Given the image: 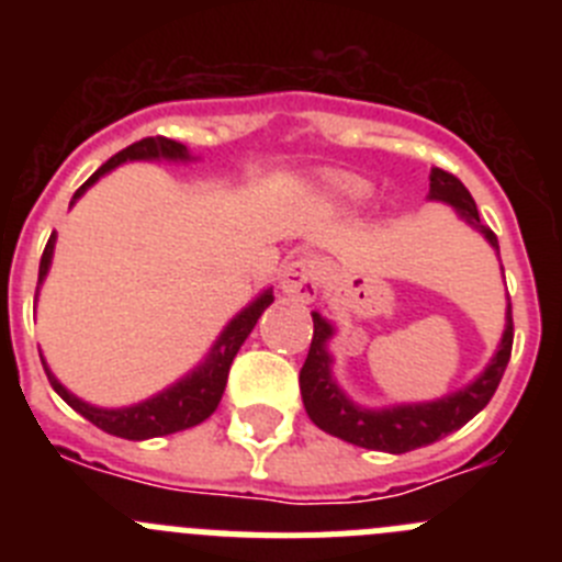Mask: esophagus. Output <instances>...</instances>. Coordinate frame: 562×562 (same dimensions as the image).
Segmentation results:
<instances>
[{"label": "esophagus", "instance_id": "esophagus-1", "mask_svg": "<svg viewBox=\"0 0 562 562\" xmlns=\"http://www.w3.org/2000/svg\"><path fill=\"white\" fill-rule=\"evenodd\" d=\"M281 290L301 301H312L321 290V261L315 256H295L281 270Z\"/></svg>", "mask_w": 562, "mask_h": 562}]
</instances>
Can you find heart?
<instances>
[{"label": "heart", "mask_w": 562, "mask_h": 562, "mask_svg": "<svg viewBox=\"0 0 562 562\" xmlns=\"http://www.w3.org/2000/svg\"><path fill=\"white\" fill-rule=\"evenodd\" d=\"M337 191H340V196H346V200H351V202H357V200H362V196H366V186H362L360 180L342 182Z\"/></svg>", "instance_id": "b5f03b06"}]
</instances>
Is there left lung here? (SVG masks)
I'll return each mask as SVG.
<instances>
[{
  "mask_svg": "<svg viewBox=\"0 0 562 562\" xmlns=\"http://www.w3.org/2000/svg\"><path fill=\"white\" fill-rule=\"evenodd\" d=\"M430 200L453 205L461 213V220H467L475 231L484 233L486 241L498 250V236L481 222L475 200L459 177H453L445 168H434L430 171ZM312 321H315V331H312L310 355H306L304 369H301V396H304L306 414L326 434L357 445V448L382 450V453H408V450L434 445L441 436L464 428L467 422L473 419L479 411H484L486 402L493 400L501 376L509 366V355H513L515 329L513 306H509L498 351H495L493 362L486 366L484 374L473 385H467L464 391L445 396V400L425 402V405H396V408L385 411H366L346 400L342 391L335 385V380H331V357L326 355V340L331 337V326L317 312H312Z\"/></svg>",
  "mask_w": 562,
  "mask_h": 562,
  "instance_id": "left-lung-1",
  "label": "left lung"
}]
</instances>
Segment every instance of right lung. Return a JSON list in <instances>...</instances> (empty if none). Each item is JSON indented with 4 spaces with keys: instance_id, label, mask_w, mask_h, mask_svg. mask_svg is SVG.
Masks as SVG:
<instances>
[{
    "instance_id": "1",
    "label": "right lung",
    "mask_w": 562,
    "mask_h": 562,
    "mask_svg": "<svg viewBox=\"0 0 562 562\" xmlns=\"http://www.w3.org/2000/svg\"><path fill=\"white\" fill-rule=\"evenodd\" d=\"M160 157H166V160H188V148L177 140H168V137H162V134H157V137H143V140L132 143V146H126L123 151L114 154L112 160L103 162V166L98 168V171L92 173V177H89L81 188H78L72 200H78V196H81V193L98 180V177H103V173L112 171V168L121 166V162L160 160ZM53 245H56V233L49 236L47 247H44V252H42V265H38V284H42L44 276H47L49 258H53ZM270 304H272V292L267 290L265 295L258 297L256 304H250L245 312H241V315L233 317L231 326L222 331V337L216 340L211 357H207V362L202 366L200 371H193L191 376H186L182 382H177L173 389L162 391V394H157L154 400L140 402V405H132V408H121V411L92 408V405H87V402H81L78 396L69 394L61 382L49 374L47 366H44V371H47L49 385L56 389V394L67 402L69 408H76L83 419H89L92 425H95V428L106 430V434L121 436V439H134V441L177 434V430H186V428H193V425H200V422H205L207 416L216 411L222 394H225L233 357H236V351L241 349V342L247 340V335L252 331V326H256V321L261 317V312H265Z\"/></svg>"
}]
</instances>
